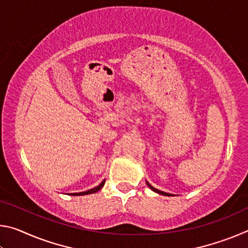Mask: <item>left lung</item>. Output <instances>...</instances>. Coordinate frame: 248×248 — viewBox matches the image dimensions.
Returning a JSON list of instances; mask_svg holds the SVG:
<instances>
[{
  "instance_id": "left-lung-1",
  "label": "left lung",
  "mask_w": 248,
  "mask_h": 248,
  "mask_svg": "<svg viewBox=\"0 0 248 248\" xmlns=\"http://www.w3.org/2000/svg\"><path fill=\"white\" fill-rule=\"evenodd\" d=\"M146 185H148V186L150 187V189H152L153 191H155V192H157V194H159V195H164V196H173V195H170V194H167V192H164V191H162V190H158V189H156V188H154L153 186H151V185L146 182Z\"/></svg>"
}]
</instances>
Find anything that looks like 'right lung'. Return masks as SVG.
<instances>
[{
    "mask_svg": "<svg viewBox=\"0 0 248 248\" xmlns=\"http://www.w3.org/2000/svg\"><path fill=\"white\" fill-rule=\"evenodd\" d=\"M105 184V180H103L102 183H100L97 187L93 188V189H90V190H86V191H83V192H74V194H71L72 196H83V195H90V194H95V192H97L98 190H100L103 188Z\"/></svg>",
    "mask_w": 248,
    "mask_h": 248,
    "instance_id": "add662e5",
    "label": "right lung"
}]
</instances>
